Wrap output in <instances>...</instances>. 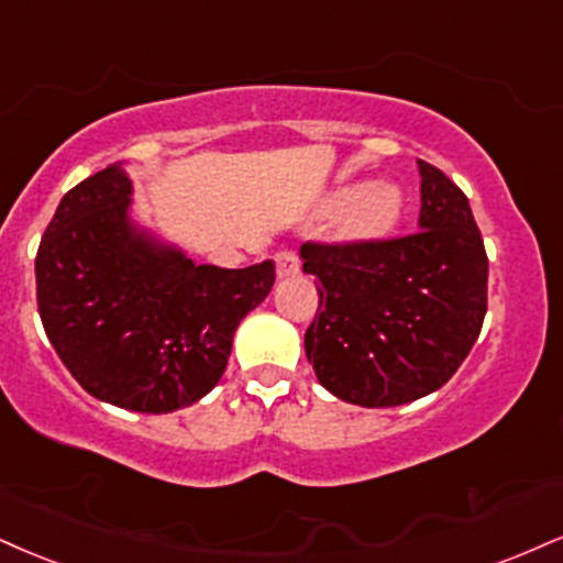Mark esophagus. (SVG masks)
<instances>
[{
	"label": "esophagus",
	"instance_id": "esophagus-1",
	"mask_svg": "<svg viewBox=\"0 0 563 563\" xmlns=\"http://www.w3.org/2000/svg\"><path fill=\"white\" fill-rule=\"evenodd\" d=\"M275 269H277V277L299 275V269H301L299 256L290 252V249H283V252L275 254Z\"/></svg>",
	"mask_w": 563,
	"mask_h": 563
}]
</instances>
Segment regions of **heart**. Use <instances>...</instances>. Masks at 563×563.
<instances>
[{"label":"heart","mask_w":563,"mask_h":563,"mask_svg":"<svg viewBox=\"0 0 563 563\" xmlns=\"http://www.w3.org/2000/svg\"><path fill=\"white\" fill-rule=\"evenodd\" d=\"M343 205L335 214V235L349 243H367L388 235L404 212V194L393 183H369L356 191L341 194Z\"/></svg>","instance_id":"b5f03b06"}]
</instances>
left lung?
<instances>
[{"mask_svg":"<svg viewBox=\"0 0 563 563\" xmlns=\"http://www.w3.org/2000/svg\"><path fill=\"white\" fill-rule=\"evenodd\" d=\"M417 165V233L301 246L303 273L320 280L307 358L322 388L367 409L443 388L487 311V254L470 199L438 167Z\"/></svg>","mask_w":563,"mask_h":563,"instance_id":"left-lung-1","label":"left lung"}]
</instances>
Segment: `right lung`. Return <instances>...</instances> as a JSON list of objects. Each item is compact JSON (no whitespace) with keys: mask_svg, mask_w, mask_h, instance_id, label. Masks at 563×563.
<instances>
[{"mask_svg":"<svg viewBox=\"0 0 563 563\" xmlns=\"http://www.w3.org/2000/svg\"><path fill=\"white\" fill-rule=\"evenodd\" d=\"M131 178L110 165L70 188L36 254L46 338L99 401L167 415L205 398L275 264H194L131 220Z\"/></svg>","mask_w":563,"mask_h":563,"instance_id":"obj_1","label":"right lung"}]
</instances>
